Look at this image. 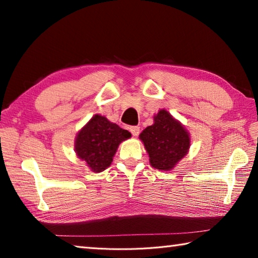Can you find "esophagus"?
<instances>
[{"instance_id": "34e87169", "label": "esophagus", "mask_w": 258, "mask_h": 258, "mask_svg": "<svg viewBox=\"0 0 258 258\" xmlns=\"http://www.w3.org/2000/svg\"><path fill=\"white\" fill-rule=\"evenodd\" d=\"M131 133H132L133 137H138L139 133H140V127L139 126H132V127H130Z\"/></svg>"}]
</instances>
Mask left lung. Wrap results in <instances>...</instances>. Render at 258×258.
Here are the masks:
<instances>
[{"label":"left lung","instance_id":"left-lung-1","mask_svg":"<svg viewBox=\"0 0 258 258\" xmlns=\"http://www.w3.org/2000/svg\"><path fill=\"white\" fill-rule=\"evenodd\" d=\"M149 155L152 167L171 171L184 157L190 148V135L180 121L161 109L154 116V124L140 134Z\"/></svg>","mask_w":258,"mask_h":258}]
</instances>
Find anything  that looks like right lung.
Instances as JSON below:
<instances>
[{"label": "right lung", "mask_w": 258, "mask_h": 258, "mask_svg": "<svg viewBox=\"0 0 258 258\" xmlns=\"http://www.w3.org/2000/svg\"><path fill=\"white\" fill-rule=\"evenodd\" d=\"M132 137L128 131L109 121L106 117L94 115L77 133L75 151L90 169L100 173L111 165L120 142Z\"/></svg>", "instance_id": "1"}]
</instances>
